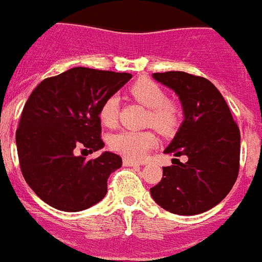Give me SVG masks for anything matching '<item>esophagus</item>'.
<instances>
[{
    "mask_svg": "<svg viewBox=\"0 0 262 262\" xmlns=\"http://www.w3.org/2000/svg\"><path fill=\"white\" fill-rule=\"evenodd\" d=\"M123 165L124 166H139V165H140V163H136V161H133V160L124 159L123 160Z\"/></svg>",
    "mask_w": 262,
    "mask_h": 262,
    "instance_id": "esophagus-1",
    "label": "esophagus"
}]
</instances>
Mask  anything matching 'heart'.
I'll return each mask as SVG.
<instances>
[{
	"instance_id": "1",
	"label": "heart",
	"mask_w": 262,
	"mask_h": 262,
	"mask_svg": "<svg viewBox=\"0 0 262 262\" xmlns=\"http://www.w3.org/2000/svg\"><path fill=\"white\" fill-rule=\"evenodd\" d=\"M134 98L148 107L147 124H151L157 133L170 135L181 120V110L176 103L168 101L165 90L157 82L148 78L136 81L129 89ZM119 113V98L110 96L103 101L98 111L99 120L106 127H114ZM110 148L126 159L139 161L156 144V138L149 131L123 129L114 134L108 140Z\"/></svg>"
}]
</instances>
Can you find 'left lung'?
<instances>
[{
  "label": "left lung",
  "mask_w": 262,
  "mask_h": 262,
  "mask_svg": "<svg viewBox=\"0 0 262 262\" xmlns=\"http://www.w3.org/2000/svg\"><path fill=\"white\" fill-rule=\"evenodd\" d=\"M180 97L185 119L164 154L187 156L164 166L151 195L166 211L196 215L212 209L235 185L240 164V131L221 92L207 78L186 72L154 73Z\"/></svg>",
  "instance_id": "8db88e82"
}]
</instances>
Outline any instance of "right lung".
I'll use <instances>...</instances> for the list:
<instances>
[{
	"mask_svg": "<svg viewBox=\"0 0 262 262\" xmlns=\"http://www.w3.org/2000/svg\"><path fill=\"white\" fill-rule=\"evenodd\" d=\"M133 76L76 67L43 80L34 89L15 133L22 174L34 193L61 211L89 209L107 193V178L122 166L120 156L96 152L101 139L98 111Z\"/></svg>",
	"mask_w": 262,
	"mask_h": 262,
	"instance_id": "add662e5",
	"label": "right lung"
}]
</instances>
